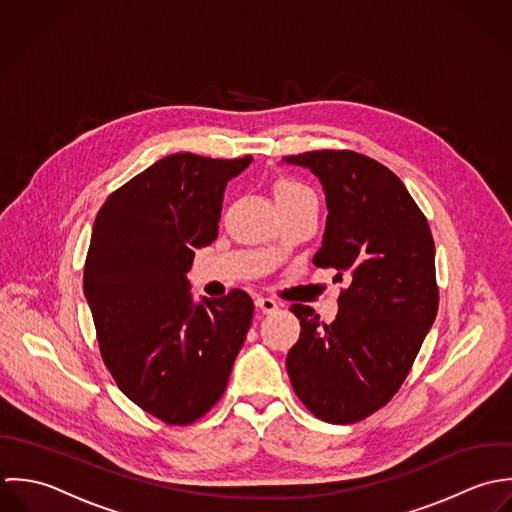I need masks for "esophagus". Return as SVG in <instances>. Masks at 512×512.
<instances>
[{
    "mask_svg": "<svg viewBox=\"0 0 512 512\" xmlns=\"http://www.w3.org/2000/svg\"><path fill=\"white\" fill-rule=\"evenodd\" d=\"M255 307L259 308L261 312L269 314V312H275V310L279 308V303H277L275 299H269V297H259V299L255 301Z\"/></svg>",
    "mask_w": 512,
    "mask_h": 512,
    "instance_id": "esophagus-1",
    "label": "esophagus"
}]
</instances>
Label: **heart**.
<instances>
[{
  "label": "heart",
  "instance_id": "heart-1",
  "mask_svg": "<svg viewBox=\"0 0 512 512\" xmlns=\"http://www.w3.org/2000/svg\"><path fill=\"white\" fill-rule=\"evenodd\" d=\"M277 204L279 207H293V205H316V196L307 184L299 180H283L277 186Z\"/></svg>",
  "mask_w": 512,
  "mask_h": 512
}]
</instances>
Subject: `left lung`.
Instances as JSON below:
<instances>
[{"label": "left lung", "instance_id": "left-lung-1", "mask_svg": "<svg viewBox=\"0 0 512 512\" xmlns=\"http://www.w3.org/2000/svg\"><path fill=\"white\" fill-rule=\"evenodd\" d=\"M308 168L326 196V229L312 263L350 275L340 312L322 324L293 305L299 342L287 354L295 394L328 423H354L386 406L404 384L429 332L439 291L435 245L425 215L402 180L350 150L287 156Z\"/></svg>", "mask_w": 512, "mask_h": 512}]
</instances>
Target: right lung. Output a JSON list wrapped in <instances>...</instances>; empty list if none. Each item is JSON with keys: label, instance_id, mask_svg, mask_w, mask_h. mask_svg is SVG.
Here are the masks:
<instances>
[{"label": "right lung", "instance_id": "add662e5", "mask_svg": "<svg viewBox=\"0 0 512 512\" xmlns=\"http://www.w3.org/2000/svg\"><path fill=\"white\" fill-rule=\"evenodd\" d=\"M251 160L166 156L95 219L83 289L101 356L120 392L170 425L217 404L251 326L245 291L194 303L186 277L194 251L217 237L227 182Z\"/></svg>", "mask_w": 512, "mask_h": 512}]
</instances>
